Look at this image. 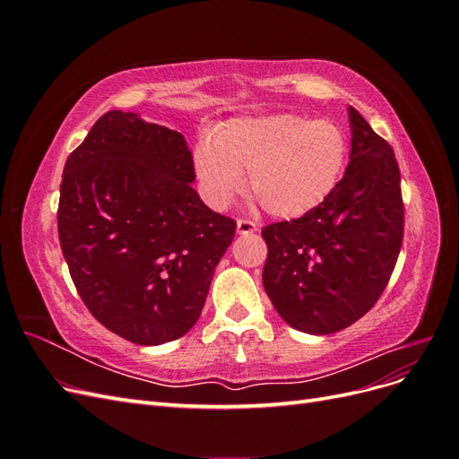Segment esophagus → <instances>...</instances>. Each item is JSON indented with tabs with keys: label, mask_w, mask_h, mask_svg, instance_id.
<instances>
[{
	"label": "esophagus",
	"mask_w": 459,
	"mask_h": 459,
	"mask_svg": "<svg viewBox=\"0 0 459 459\" xmlns=\"http://www.w3.org/2000/svg\"><path fill=\"white\" fill-rule=\"evenodd\" d=\"M256 231V224L251 220H245V218H239L238 220V233L239 235H248V233H255Z\"/></svg>",
	"instance_id": "1"
}]
</instances>
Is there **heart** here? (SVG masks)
I'll return each instance as SVG.
<instances>
[{
    "mask_svg": "<svg viewBox=\"0 0 459 459\" xmlns=\"http://www.w3.org/2000/svg\"><path fill=\"white\" fill-rule=\"evenodd\" d=\"M195 170L208 204L230 206L245 186L275 218H299L322 204L346 164V140L331 120L293 115L241 118L197 143Z\"/></svg>",
    "mask_w": 459,
    "mask_h": 459,
    "instance_id": "1",
    "label": "heart"
}]
</instances>
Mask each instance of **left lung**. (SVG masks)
<instances>
[{"mask_svg": "<svg viewBox=\"0 0 459 459\" xmlns=\"http://www.w3.org/2000/svg\"><path fill=\"white\" fill-rule=\"evenodd\" d=\"M349 166L314 211L262 230L264 289L285 322L312 335L352 325L379 300L404 238L394 151L349 108Z\"/></svg>", "mask_w": 459, "mask_h": 459, "instance_id": "1", "label": "left lung"}]
</instances>
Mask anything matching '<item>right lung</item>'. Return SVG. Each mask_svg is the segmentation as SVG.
<instances>
[{
  "label": "right lung",
  "mask_w": 459,
  "mask_h": 459,
  "mask_svg": "<svg viewBox=\"0 0 459 459\" xmlns=\"http://www.w3.org/2000/svg\"><path fill=\"white\" fill-rule=\"evenodd\" d=\"M184 135L108 110L68 155L57 228L80 299L135 344L176 341L195 325L235 220L197 191Z\"/></svg>",
  "instance_id": "right-lung-1"
}]
</instances>
